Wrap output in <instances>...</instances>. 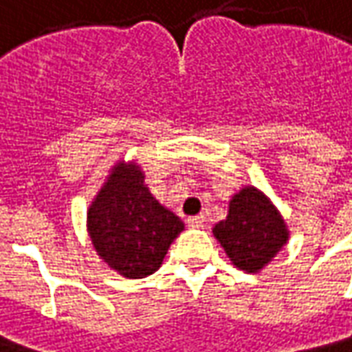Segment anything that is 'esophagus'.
Segmentation results:
<instances>
[{
	"label": "esophagus",
	"mask_w": 352,
	"mask_h": 352,
	"mask_svg": "<svg viewBox=\"0 0 352 352\" xmlns=\"http://www.w3.org/2000/svg\"><path fill=\"white\" fill-rule=\"evenodd\" d=\"M188 227H202L204 226V216H192L186 219Z\"/></svg>",
	"instance_id": "1"
}]
</instances>
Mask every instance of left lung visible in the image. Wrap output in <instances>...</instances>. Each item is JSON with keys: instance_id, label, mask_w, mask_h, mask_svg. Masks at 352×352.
Wrapping results in <instances>:
<instances>
[{"instance_id": "obj_1", "label": "left lung", "mask_w": 352, "mask_h": 352, "mask_svg": "<svg viewBox=\"0 0 352 352\" xmlns=\"http://www.w3.org/2000/svg\"><path fill=\"white\" fill-rule=\"evenodd\" d=\"M214 235L239 270L254 274L287 243V227L276 208L254 186H246L229 202V214Z\"/></svg>"}]
</instances>
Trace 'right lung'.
Here are the masks:
<instances>
[{"label": "right lung", "instance_id": "obj_1", "mask_svg": "<svg viewBox=\"0 0 352 352\" xmlns=\"http://www.w3.org/2000/svg\"><path fill=\"white\" fill-rule=\"evenodd\" d=\"M183 221L157 202L136 166H117L88 210L96 252L121 276L154 274Z\"/></svg>", "mask_w": 352, "mask_h": 352}]
</instances>
